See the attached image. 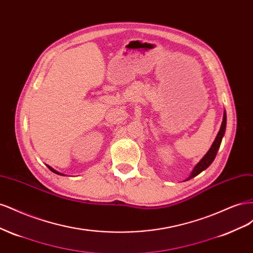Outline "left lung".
<instances>
[{
  "mask_svg": "<svg viewBox=\"0 0 253 253\" xmlns=\"http://www.w3.org/2000/svg\"><path fill=\"white\" fill-rule=\"evenodd\" d=\"M226 125H227V115H226V111H224V116H223V122H221V126L219 131L215 137V139H214L211 148L209 149V151L206 153L205 156L198 162L195 167L193 168L192 172H191L189 177L186 180H189L191 178L195 177L200 173H202L204 170H206L207 168H208L212 163L214 158H215L216 154H217V151L220 147V143H221V139H223V137L225 135V131H226Z\"/></svg>",
  "mask_w": 253,
  "mask_h": 253,
  "instance_id": "left-lung-1",
  "label": "left lung"
}]
</instances>
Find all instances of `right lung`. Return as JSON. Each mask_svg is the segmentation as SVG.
I'll list each match as a JSON object with an SVG mask.
<instances>
[{
  "label": "right lung",
  "mask_w": 253,
  "mask_h": 253,
  "mask_svg": "<svg viewBox=\"0 0 253 253\" xmlns=\"http://www.w3.org/2000/svg\"><path fill=\"white\" fill-rule=\"evenodd\" d=\"M47 166V168H48V169L51 171V172H53V173H56V174H58V175H62V176H65L63 173H60V172H58L57 170H55V169H52V168L50 167V166H48V165H46Z\"/></svg>",
  "instance_id": "1"
}]
</instances>
